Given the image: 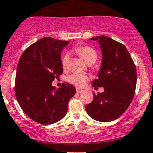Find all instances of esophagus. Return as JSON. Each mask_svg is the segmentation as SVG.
Segmentation results:
<instances>
[{
    "label": "esophagus",
    "instance_id": "1",
    "mask_svg": "<svg viewBox=\"0 0 153 153\" xmlns=\"http://www.w3.org/2000/svg\"><path fill=\"white\" fill-rule=\"evenodd\" d=\"M76 93H79V94H80V93L83 92V90L82 89H79V88H76Z\"/></svg>",
    "mask_w": 153,
    "mask_h": 153
}]
</instances>
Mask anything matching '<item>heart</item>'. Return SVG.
Segmentation results:
<instances>
[{
    "instance_id": "heart-1",
    "label": "heart",
    "mask_w": 153,
    "mask_h": 153,
    "mask_svg": "<svg viewBox=\"0 0 153 153\" xmlns=\"http://www.w3.org/2000/svg\"><path fill=\"white\" fill-rule=\"evenodd\" d=\"M74 51L89 65L95 63L98 59V53L92 47L82 45V46L76 47ZM69 62H70V56L68 53H65L62 58V65L64 70H67L68 68ZM88 80H89V76L85 74H73L68 78V81L69 82L80 88L85 86L86 82Z\"/></svg>"
}]
</instances>
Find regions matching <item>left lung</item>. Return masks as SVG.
I'll return each instance as SVG.
<instances>
[{
    "instance_id": "obj_1",
    "label": "left lung",
    "mask_w": 153,
    "mask_h": 153,
    "mask_svg": "<svg viewBox=\"0 0 153 153\" xmlns=\"http://www.w3.org/2000/svg\"><path fill=\"white\" fill-rule=\"evenodd\" d=\"M100 43L102 61L98 78L93 87H103L104 92L94 93L86 112L94 120L108 122L118 119L126 111L135 95L136 68L123 44L107 36L91 38Z\"/></svg>"
}]
</instances>
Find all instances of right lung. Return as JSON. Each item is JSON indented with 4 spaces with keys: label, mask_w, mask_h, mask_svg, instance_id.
<instances>
[{
    "label": "right lung",
    "mask_w": 153,
    "mask_h": 153,
    "mask_svg": "<svg viewBox=\"0 0 153 153\" xmlns=\"http://www.w3.org/2000/svg\"><path fill=\"white\" fill-rule=\"evenodd\" d=\"M68 42L43 37L28 47L19 59L15 96L23 112L40 124L61 120L67 113L68 101L76 93L69 83L57 89L51 84L63 72L60 54Z\"/></svg>",
    "instance_id": "right-lung-1"
}]
</instances>
